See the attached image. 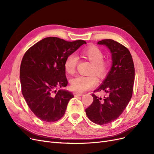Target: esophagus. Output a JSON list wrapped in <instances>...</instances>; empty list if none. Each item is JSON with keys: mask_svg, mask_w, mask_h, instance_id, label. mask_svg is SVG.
Wrapping results in <instances>:
<instances>
[{"mask_svg": "<svg viewBox=\"0 0 154 154\" xmlns=\"http://www.w3.org/2000/svg\"><path fill=\"white\" fill-rule=\"evenodd\" d=\"M74 96L75 97H78V96H82L83 95L82 93H80V92H74L73 93Z\"/></svg>", "mask_w": 154, "mask_h": 154, "instance_id": "34e87169", "label": "esophagus"}]
</instances>
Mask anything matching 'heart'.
<instances>
[{"mask_svg":"<svg viewBox=\"0 0 154 154\" xmlns=\"http://www.w3.org/2000/svg\"><path fill=\"white\" fill-rule=\"evenodd\" d=\"M82 56L88 60L91 63V73H94L101 78H105L109 72L110 64L103 59L104 53L96 45L88 46L82 52ZM78 58L75 54H71L66 58L64 62V69L69 74H73L76 71ZM97 79L94 74L89 76H78L71 80L72 89L79 92H85L97 84Z\"/></svg>","mask_w":154,"mask_h":154,"instance_id":"b5f03b06","label":"heart"}]
</instances>
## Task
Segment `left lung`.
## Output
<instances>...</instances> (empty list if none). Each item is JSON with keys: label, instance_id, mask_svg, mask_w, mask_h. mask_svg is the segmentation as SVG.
Wrapping results in <instances>:
<instances>
[{"label": "left lung", "instance_id": "8db88e82", "mask_svg": "<svg viewBox=\"0 0 154 154\" xmlns=\"http://www.w3.org/2000/svg\"><path fill=\"white\" fill-rule=\"evenodd\" d=\"M110 50L112 66L101 85L94 92H105L103 97L92 94V103L85 109L91 122L105 125L114 122L123 113L131 99L135 78L134 64L129 50L114 40L97 42Z\"/></svg>", "mask_w": 154, "mask_h": 154}]
</instances>
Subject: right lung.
I'll return each mask as SVG.
<instances>
[{
	"mask_svg": "<svg viewBox=\"0 0 154 154\" xmlns=\"http://www.w3.org/2000/svg\"><path fill=\"white\" fill-rule=\"evenodd\" d=\"M85 40L67 42L58 37H47L27 50L22 60L20 80L22 93L31 110L46 122L61 119L72 93L57 88L68 84L64 62Z\"/></svg>",
	"mask_w": 154,
	"mask_h": 154,
	"instance_id": "1",
	"label": "right lung"
}]
</instances>
